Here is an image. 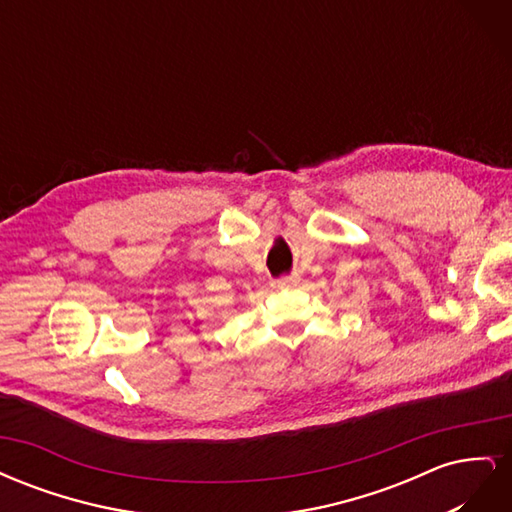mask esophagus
<instances>
[{"label": "esophagus", "mask_w": 512, "mask_h": 512, "mask_svg": "<svg viewBox=\"0 0 512 512\" xmlns=\"http://www.w3.org/2000/svg\"><path fill=\"white\" fill-rule=\"evenodd\" d=\"M297 284H299V277L297 275H286V277H280V280H273L271 282V286L277 288V290L292 288V286H297Z\"/></svg>", "instance_id": "esophagus-1"}]
</instances>
